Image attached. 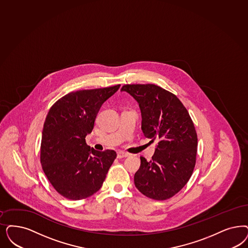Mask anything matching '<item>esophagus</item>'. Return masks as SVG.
Instances as JSON below:
<instances>
[{
    "label": "esophagus",
    "instance_id": "34e87169",
    "mask_svg": "<svg viewBox=\"0 0 248 248\" xmlns=\"http://www.w3.org/2000/svg\"><path fill=\"white\" fill-rule=\"evenodd\" d=\"M129 154L127 153H124V152H122V151H119L118 153H117V157L118 158H124V157H128Z\"/></svg>",
    "mask_w": 248,
    "mask_h": 248
}]
</instances>
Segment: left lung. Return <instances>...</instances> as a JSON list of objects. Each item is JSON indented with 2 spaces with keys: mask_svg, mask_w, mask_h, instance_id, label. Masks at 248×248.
I'll list each match as a JSON object with an SVG mask.
<instances>
[{
  "mask_svg": "<svg viewBox=\"0 0 248 248\" xmlns=\"http://www.w3.org/2000/svg\"><path fill=\"white\" fill-rule=\"evenodd\" d=\"M139 104L142 131L156 140L150 161L141 156L135 185L145 196L164 201L174 196L190 179L196 163L194 124L179 98L155 84H126L121 89Z\"/></svg>",
  "mask_w": 248,
  "mask_h": 248,
  "instance_id": "8db88e82",
  "label": "left lung"
}]
</instances>
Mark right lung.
<instances>
[{
	"mask_svg": "<svg viewBox=\"0 0 248 248\" xmlns=\"http://www.w3.org/2000/svg\"><path fill=\"white\" fill-rule=\"evenodd\" d=\"M120 85L68 93L52 105L44 124L40 161L54 188L68 200L92 196L103 186L116 158L113 150L86 144L103 103Z\"/></svg>",
	"mask_w": 248,
	"mask_h": 248,
	"instance_id": "1",
	"label": "right lung"
}]
</instances>
